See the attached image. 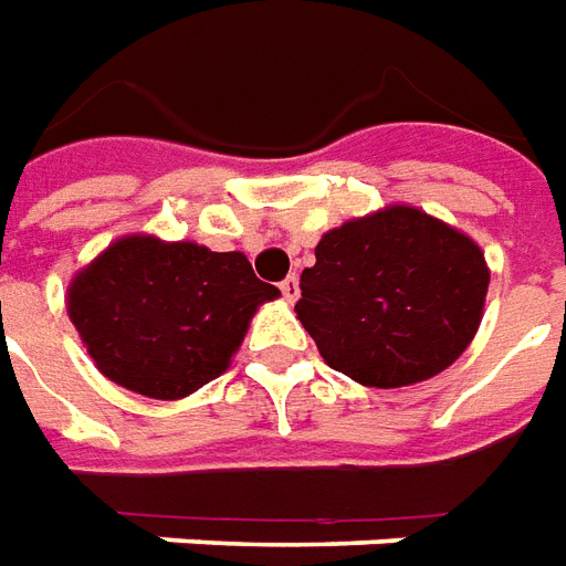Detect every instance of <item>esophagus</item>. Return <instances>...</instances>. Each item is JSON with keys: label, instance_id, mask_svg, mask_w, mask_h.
Instances as JSON below:
<instances>
[{"label": "esophagus", "instance_id": "esophagus-1", "mask_svg": "<svg viewBox=\"0 0 566 566\" xmlns=\"http://www.w3.org/2000/svg\"><path fill=\"white\" fill-rule=\"evenodd\" d=\"M280 292H283V298H286L289 304H292V301H298V295H301L298 277H295V274H289V277L280 283Z\"/></svg>", "mask_w": 566, "mask_h": 566}]
</instances>
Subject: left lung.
Wrapping results in <instances>:
<instances>
[{
	"label": "left lung",
	"instance_id": "1",
	"mask_svg": "<svg viewBox=\"0 0 566 566\" xmlns=\"http://www.w3.org/2000/svg\"><path fill=\"white\" fill-rule=\"evenodd\" d=\"M489 277L470 234L413 205H386L319 238L295 313L328 368L370 389H401L468 349Z\"/></svg>",
	"mask_w": 566,
	"mask_h": 566
}]
</instances>
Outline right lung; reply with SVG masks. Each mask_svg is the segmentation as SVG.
<instances>
[{"instance_id": "obj_1", "label": "right lung", "mask_w": 566, "mask_h": 566, "mask_svg": "<svg viewBox=\"0 0 566 566\" xmlns=\"http://www.w3.org/2000/svg\"><path fill=\"white\" fill-rule=\"evenodd\" d=\"M277 295L243 253L123 234L74 274L65 307L111 382L180 401L232 365L255 311Z\"/></svg>"}]
</instances>
